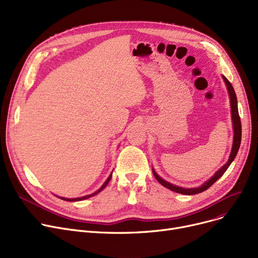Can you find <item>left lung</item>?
Masks as SVG:
<instances>
[{
    "mask_svg": "<svg viewBox=\"0 0 258 258\" xmlns=\"http://www.w3.org/2000/svg\"><path fill=\"white\" fill-rule=\"evenodd\" d=\"M225 83H226V86H227V89H228V92H229V96H230V102H231V115H232V121H233V128H234V140H233V146H232V151H231V154H230V157H229V160L227 163L221 168L219 169L218 171L215 172V174L213 175V177L208 180L204 185H202L201 187H198V188H182V187H179V186H175V185H172L164 180H162L159 175L155 172V170H153L154 172V175L155 178L157 179V181L161 184L163 185L164 187L170 189V190L177 192V194H182V195H186V196H191V195H197V194H201L203 191L207 190V189L213 185L216 181H218L222 175L225 173V171L228 169V167L230 166V164L232 163V161L234 160V158L236 157V154L239 150V146H240V141H241V123H240V118H239V115H238V108H237V99H236V94L234 92V89L231 85V83L225 77L223 76Z\"/></svg>",
    "mask_w": 258,
    "mask_h": 258,
    "instance_id": "left-lung-1",
    "label": "left lung"
}]
</instances>
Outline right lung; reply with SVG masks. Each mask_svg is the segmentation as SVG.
Wrapping results in <instances>:
<instances>
[{"mask_svg": "<svg viewBox=\"0 0 258 258\" xmlns=\"http://www.w3.org/2000/svg\"><path fill=\"white\" fill-rule=\"evenodd\" d=\"M111 178H112V173L110 174V177L107 178V180L104 182V184L98 189V190L96 191V192H94V194H92V195H89V196H86V197H83V198H77V199H64V198H59V199H61V200H64V201H69V202H76V201H81V200H85V199H88V198H91V197H93V196H95V195H97V194H99L102 189L108 184V182H110V180H111Z\"/></svg>", "mask_w": 258, "mask_h": 258, "instance_id": "1", "label": "right lung"}]
</instances>
